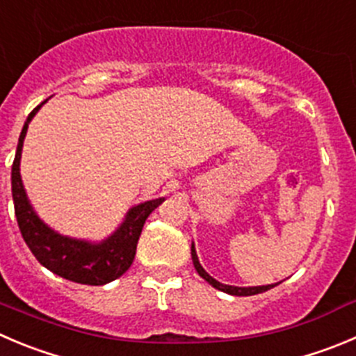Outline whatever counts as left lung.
<instances>
[{"instance_id": "obj_1", "label": "left lung", "mask_w": 356, "mask_h": 356, "mask_svg": "<svg viewBox=\"0 0 356 356\" xmlns=\"http://www.w3.org/2000/svg\"><path fill=\"white\" fill-rule=\"evenodd\" d=\"M191 258H193V265L195 268H197L198 274L202 275V277L207 281L209 284H212L214 288H218V290L225 291V293H230V295H237V297H249V295H257V293H264V291L270 290V288H274L275 284H267V286H253V288H238V286H228V284H221L219 281H216L214 277H211V275L207 274V272L204 270V267L200 265V261H198V257H197V251H195V245H191Z\"/></svg>"}]
</instances>
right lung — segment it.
Wrapping results in <instances>:
<instances>
[{"instance_id": "obj_1", "label": "right lung", "mask_w": 356, "mask_h": 356, "mask_svg": "<svg viewBox=\"0 0 356 356\" xmlns=\"http://www.w3.org/2000/svg\"><path fill=\"white\" fill-rule=\"evenodd\" d=\"M43 103L33 108L31 114L28 115V121L24 122V128L19 137L17 152L12 165V195L19 230L28 248L31 249V253L43 267L73 283L102 286L121 277L128 270L137 253L138 237L142 234L145 219L165 198L144 202L133 207L126 216L121 228L102 244H89L84 241L63 237L51 230L47 225H43L29 205L24 186H22L21 172H19L22 142L28 131V124Z\"/></svg>"}]
</instances>
